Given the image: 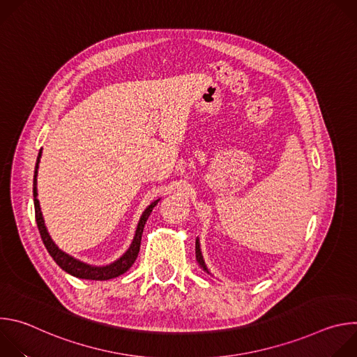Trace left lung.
Returning a JSON list of instances; mask_svg holds the SVG:
<instances>
[{"instance_id": "8db88e82", "label": "left lung", "mask_w": 357, "mask_h": 357, "mask_svg": "<svg viewBox=\"0 0 357 357\" xmlns=\"http://www.w3.org/2000/svg\"><path fill=\"white\" fill-rule=\"evenodd\" d=\"M195 252H196V261H197V264H199L203 270H205L206 273H209V270H208V267H206V264H205V260H203V256H202L199 238H196V248H195ZM209 274H211V273H209Z\"/></svg>"}]
</instances>
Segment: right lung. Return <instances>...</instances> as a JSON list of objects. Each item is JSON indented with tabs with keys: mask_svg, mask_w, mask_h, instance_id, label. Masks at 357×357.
<instances>
[{
	"mask_svg": "<svg viewBox=\"0 0 357 357\" xmlns=\"http://www.w3.org/2000/svg\"><path fill=\"white\" fill-rule=\"evenodd\" d=\"M40 155H42V149H39V154L36 158V165H35V174H33V205H35V219H36V225H38V230L40 233L42 241L47 250V252L50 254V257L55 260V263L65 270L66 273H69L70 275H75L77 278H83V280H96V281H105V280H112L116 278L121 274H124L127 270H130V267L134 264V261L137 260V256L139 252V245H141V237H142V230L144 226L152 212V209L155 208L157 203L160 202V199L154 200L151 205L144 211L137 230H135V236L132 238V243L130 245V248L123 254V256L116 260L114 263L109 264V266H90L87 263H83L72 256H69L68 252L62 251L52 240V237L49 236L47 229L45 226L43 218H42V212H40V206H39V200H38V189H36V176H38V168H39V161H40Z\"/></svg>",
	"mask_w": 357,
	"mask_h": 357,
	"instance_id": "obj_1",
	"label": "right lung"
}]
</instances>
